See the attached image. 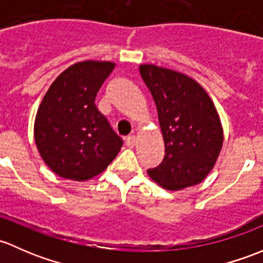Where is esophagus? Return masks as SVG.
<instances>
[{"mask_svg": "<svg viewBox=\"0 0 263 263\" xmlns=\"http://www.w3.org/2000/svg\"><path fill=\"white\" fill-rule=\"evenodd\" d=\"M135 143H137V138H135L134 135H129V137L125 139L126 147H129V148H134Z\"/></svg>", "mask_w": 263, "mask_h": 263, "instance_id": "obj_1", "label": "esophagus"}]
</instances>
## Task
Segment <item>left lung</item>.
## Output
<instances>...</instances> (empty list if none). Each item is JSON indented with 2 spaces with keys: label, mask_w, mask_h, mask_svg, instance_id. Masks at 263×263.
Returning a JSON list of instances; mask_svg holds the SVG:
<instances>
[{
  "label": "left lung",
  "mask_w": 263,
  "mask_h": 263,
  "mask_svg": "<svg viewBox=\"0 0 263 263\" xmlns=\"http://www.w3.org/2000/svg\"><path fill=\"white\" fill-rule=\"evenodd\" d=\"M152 93L164 142V158L148 176L170 191L205 180L223 147V126L213 100L200 83L183 73L140 64Z\"/></svg>",
  "instance_id": "left-lung-1"
}]
</instances>
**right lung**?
I'll return each mask as SVG.
<instances>
[{"label":"right lung","instance_id":"add662e5","mask_svg":"<svg viewBox=\"0 0 263 263\" xmlns=\"http://www.w3.org/2000/svg\"><path fill=\"white\" fill-rule=\"evenodd\" d=\"M115 63H74L51 83L37 109L34 139L47 166L63 178L86 181L100 175L123 140L97 110L95 99Z\"/></svg>","mask_w":263,"mask_h":263}]
</instances>
